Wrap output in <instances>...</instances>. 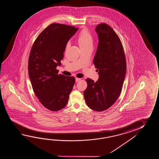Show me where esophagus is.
Returning <instances> with one entry per match:
<instances>
[{
  "instance_id": "obj_1",
  "label": "esophagus",
  "mask_w": 159,
  "mask_h": 159,
  "mask_svg": "<svg viewBox=\"0 0 159 159\" xmlns=\"http://www.w3.org/2000/svg\"><path fill=\"white\" fill-rule=\"evenodd\" d=\"M81 80V78H75V82H78V81H80Z\"/></svg>"
}]
</instances>
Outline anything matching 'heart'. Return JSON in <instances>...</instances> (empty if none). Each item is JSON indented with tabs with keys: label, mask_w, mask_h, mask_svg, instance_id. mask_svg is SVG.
<instances>
[{
	"label": "heart",
	"mask_w": 159,
	"mask_h": 159,
	"mask_svg": "<svg viewBox=\"0 0 159 159\" xmlns=\"http://www.w3.org/2000/svg\"><path fill=\"white\" fill-rule=\"evenodd\" d=\"M77 40L80 48L93 47V37L89 31L86 29H84L81 31L77 37ZM69 44H67V46Z\"/></svg>",
	"instance_id": "b5f03b06"
}]
</instances>
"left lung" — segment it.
Returning a JSON list of instances; mask_svg holds the SVG:
<instances>
[{"label": "left lung", "mask_w": 159, "mask_h": 159, "mask_svg": "<svg viewBox=\"0 0 159 159\" xmlns=\"http://www.w3.org/2000/svg\"><path fill=\"white\" fill-rule=\"evenodd\" d=\"M97 49L93 63L98 69L99 78L94 82L86 80L88 87L84 91L88 106L96 111L110 108L122 91L126 73V61L121 41L107 24H98Z\"/></svg>", "instance_id": "1"}]
</instances>
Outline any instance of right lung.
Masks as SVG:
<instances>
[{
	"instance_id": "add662e5",
	"label": "right lung",
	"mask_w": 159,
	"mask_h": 159,
	"mask_svg": "<svg viewBox=\"0 0 159 159\" xmlns=\"http://www.w3.org/2000/svg\"><path fill=\"white\" fill-rule=\"evenodd\" d=\"M78 28L53 23L34 42L28 60V74L34 93L48 110L57 111L68 103L75 78L58 75L68 41Z\"/></svg>"
}]
</instances>
